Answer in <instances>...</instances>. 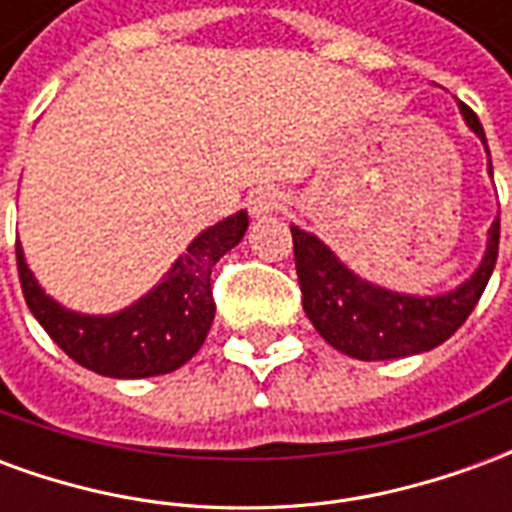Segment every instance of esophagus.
Segmentation results:
<instances>
[{
	"label": "esophagus",
	"instance_id": "1",
	"mask_svg": "<svg viewBox=\"0 0 512 512\" xmlns=\"http://www.w3.org/2000/svg\"><path fill=\"white\" fill-rule=\"evenodd\" d=\"M282 205H285V197L277 189H257L249 194V211L255 219L274 216V213L282 211Z\"/></svg>",
	"mask_w": 512,
	"mask_h": 512
}]
</instances>
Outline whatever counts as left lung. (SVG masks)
<instances>
[{
  "mask_svg": "<svg viewBox=\"0 0 512 512\" xmlns=\"http://www.w3.org/2000/svg\"><path fill=\"white\" fill-rule=\"evenodd\" d=\"M458 109L469 131L483 142L488 175L494 178L491 153L480 120L466 104H458ZM290 233L296 252V274L304 296L301 304L307 318L332 348L362 362L425 354L444 340H450L469 318V312L477 307L499 255V216H496L494 224L488 227L483 260L477 263L472 277L463 279L461 285H455L447 293L417 296L362 279L315 233H307L296 224H290Z\"/></svg>",
  "mask_w": 512,
  "mask_h": 512,
  "instance_id": "8db88e82",
  "label": "left lung"
}]
</instances>
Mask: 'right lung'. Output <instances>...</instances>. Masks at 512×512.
Masks as SVG:
<instances>
[{
	"label": "right lung",
	"mask_w": 512,
	"mask_h": 512,
	"mask_svg": "<svg viewBox=\"0 0 512 512\" xmlns=\"http://www.w3.org/2000/svg\"><path fill=\"white\" fill-rule=\"evenodd\" d=\"M246 227V211L205 227L145 296L106 315L76 312L49 296L27 266L21 241L18 279L32 315L73 362L106 378L164 376L186 365L205 343L216 315L211 268L241 244Z\"/></svg>",
	"instance_id": "right-lung-1"
}]
</instances>
